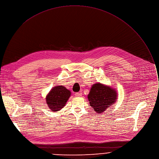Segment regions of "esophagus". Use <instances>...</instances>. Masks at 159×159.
Returning <instances> with one entry per match:
<instances>
[{
	"mask_svg": "<svg viewBox=\"0 0 159 159\" xmlns=\"http://www.w3.org/2000/svg\"><path fill=\"white\" fill-rule=\"evenodd\" d=\"M82 95V93L81 92L76 93L75 94V96H77V97H80V96H81Z\"/></svg>",
	"mask_w": 159,
	"mask_h": 159,
	"instance_id": "34e87169",
	"label": "esophagus"
}]
</instances>
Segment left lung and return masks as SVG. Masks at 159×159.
Returning a JSON list of instances; mask_svg holds the SVG:
<instances>
[{
  "label": "left lung",
  "mask_w": 159,
  "mask_h": 159,
  "mask_svg": "<svg viewBox=\"0 0 159 159\" xmlns=\"http://www.w3.org/2000/svg\"><path fill=\"white\" fill-rule=\"evenodd\" d=\"M117 93L109 85L101 83L94 84L88 96L90 106L99 114L117 102Z\"/></svg>",
  "instance_id": "1"
}]
</instances>
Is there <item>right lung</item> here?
Listing matches in <instances>:
<instances>
[{"instance_id": "1", "label": "right lung", "mask_w": 159, "mask_h": 159, "mask_svg": "<svg viewBox=\"0 0 159 159\" xmlns=\"http://www.w3.org/2000/svg\"><path fill=\"white\" fill-rule=\"evenodd\" d=\"M70 96V91L68 90L65 86H55L47 94L46 103L51 111H60L65 106Z\"/></svg>"}]
</instances>
